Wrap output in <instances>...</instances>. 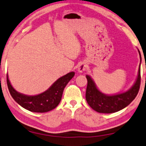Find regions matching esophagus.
<instances>
[{
	"mask_svg": "<svg viewBox=\"0 0 146 146\" xmlns=\"http://www.w3.org/2000/svg\"><path fill=\"white\" fill-rule=\"evenodd\" d=\"M87 66H88L87 64H86L85 62H81L78 66V71L80 72V73H82V72L84 71L86 69Z\"/></svg>",
	"mask_w": 146,
	"mask_h": 146,
	"instance_id": "esophagus-1",
	"label": "esophagus"
}]
</instances>
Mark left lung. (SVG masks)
Returning a JSON list of instances; mask_svg holds the SVG:
<instances>
[{
	"label": "left lung",
	"instance_id": "left-lung-1",
	"mask_svg": "<svg viewBox=\"0 0 146 146\" xmlns=\"http://www.w3.org/2000/svg\"><path fill=\"white\" fill-rule=\"evenodd\" d=\"M139 53L141 59V54ZM88 85L86 92V99L87 103L93 110L99 113H114L122 110L135 99L137 95L141 84L140 66L139 68L138 76L134 86L122 94L108 96L101 93L96 87L95 84L89 75H86Z\"/></svg>",
	"mask_w": 146,
	"mask_h": 146
}]
</instances>
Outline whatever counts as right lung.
<instances>
[{"instance_id": "add662e5", "label": "right lung", "mask_w": 146, "mask_h": 146, "mask_svg": "<svg viewBox=\"0 0 146 146\" xmlns=\"http://www.w3.org/2000/svg\"><path fill=\"white\" fill-rule=\"evenodd\" d=\"M74 75V72H71L61 77L48 90L35 96H26L17 92L10 84L7 75V84L13 99L22 108L32 112L44 113L51 111L58 105L62 99L64 88Z\"/></svg>"}]
</instances>
